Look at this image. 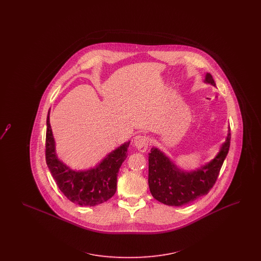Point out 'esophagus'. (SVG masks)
Masks as SVG:
<instances>
[{
	"label": "esophagus",
	"mask_w": 261,
	"mask_h": 261,
	"mask_svg": "<svg viewBox=\"0 0 261 261\" xmlns=\"http://www.w3.org/2000/svg\"><path fill=\"white\" fill-rule=\"evenodd\" d=\"M149 137L145 135H138L134 139V145L137 149H139L142 152H145L148 147H149Z\"/></svg>",
	"instance_id": "obj_1"
}]
</instances>
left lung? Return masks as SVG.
Returning a JSON list of instances; mask_svg holds the SVG:
<instances>
[{"mask_svg":"<svg viewBox=\"0 0 261 261\" xmlns=\"http://www.w3.org/2000/svg\"><path fill=\"white\" fill-rule=\"evenodd\" d=\"M205 83L215 86L211 73ZM230 127L226 141L216 156L194 171L181 170L161 149L152 148L149 153V187L152 197L170 206H182L208 194L215 184L230 148Z\"/></svg>","mask_w":261,"mask_h":261,"instance_id":"8db88e82","label":"left lung"}]
</instances>
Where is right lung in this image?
I'll return each mask as SVG.
<instances>
[{
	"mask_svg": "<svg viewBox=\"0 0 261 261\" xmlns=\"http://www.w3.org/2000/svg\"><path fill=\"white\" fill-rule=\"evenodd\" d=\"M130 142L110 152L96 167L75 171L61 162L56 152V144L47 116L46 162L50 174L62 194L75 204L95 206L112 198L116 192L119 168L127 158Z\"/></svg>",
	"mask_w": 261,
	"mask_h": 261,
	"instance_id": "add662e5",
	"label": "right lung"
}]
</instances>
